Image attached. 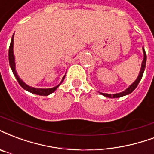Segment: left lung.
I'll return each mask as SVG.
<instances>
[{
	"label": "left lung",
	"mask_w": 154,
	"mask_h": 154,
	"mask_svg": "<svg viewBox=\"0 0 154 154\" xmlns=\"http://www.w3.org/2000/svg\"><path fill=\"white\" fill-rule=\"evenodd\" d=\"M143 53H144V59H143V61H142V63H141V68L140 70V72H139V75H138L137 78L135 79V81L134 82L132 83L131 85H130L127 88L123 91L120 92V93H117V94H106V93H101L100 92V94L105 96V97L108 98H119L122 97V96H125V95H127V94H131L134 90H135L136 87H137L138 84L140 82L141 78L143 77V74H144V69H145V66H146V53H145V51H144V47H143Z\"/></svg>",
	"instance_id": "8db88e82"
}]
</instances>
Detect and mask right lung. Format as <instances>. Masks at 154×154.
Returning <instances> with one entry per match:
<instances>
[{"label":"right lung","mask_w":154,"mask_h":154,"mask_svg":"<svg viewBox=\"0 0 154 154\" xmlns=\"http://www.w3.org/2000/svg\"><path fill=\"white\" fill-rule=\"evenodd\" d=\"M14 33L12 36V38H11V42H10V49H9V63H10V66L11 68V70L13 72L14 77L18 81V82L19 83V85L22 86L23 88L24 89L25 91L30 92V93H32V94H39V95H44V96H47L49 94H51V93H53L54 91H55L59 86L61 85V83L63 82V81L64 80V77H65V75L63 77L62 80L60 82V84H58L57 86L52 87V88H47V89H43V88H36V87H32V86H28V84L23 82V81L19 77V76L18 75V72L16 71V66H15V57H14Z\"/></svg>","instance_id":"1"}]
</instances>
